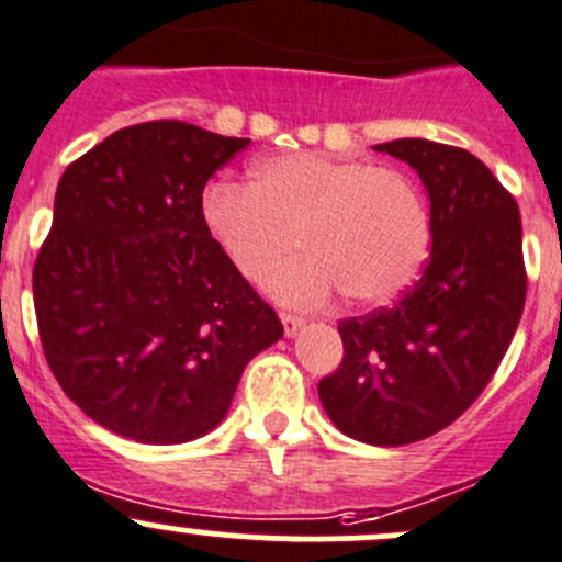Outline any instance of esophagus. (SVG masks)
Segmentation results:
<instances>
[{"instance_id":"34e87169","label":"esophagus","mask_w":562,"mask_h":562,"mask_svg":"<svg viewBox=\"0 0 562 562\" xmlns=\"http://www.w3.org/2000/svg\"><path fill=\"white\" fill-rule=\"evenodd\" d=\"M280 321H282V326H285L288 337H293V334H296L299 328H302L304 323H307L302 315H293V313H280Z\"/></svg>"}]
</instances>
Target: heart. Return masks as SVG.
<instances>
[{
    "mask_svg": "<svg viewBox=\"0 0 562 562\" xmlns=\"http://www.w3.org/2000/svg\"><path fill=\"white\" fill-rule=\"evenodd\" d=\"M203 225L236 274L269 280L299 247L302 260L274 280L293 304L342 291L353 304H386L418 277L429 252V209L396 168L326 155L266 157L247 187L217 181L203 192Z\"/></svg>",
    "mask_w": 562,
    "mask_h": 562,
    "instance_id": "obj_1",
    "label": "heart"
}]
</instances>
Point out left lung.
<instances>
[{
  "instance_id": "obj_1",
  "label": "left lung",
  "mask_w": 562,
  "mask_h": 562,
  "mask_svg": "<svg viewBox=\"0 0 562 562\" xmlns=\"http://www.w3.org/2000/svg\"><path fill=\"white\" fill-rule=\"evenodd\" d=\"M372 149L427 187L432 252L400 302L339 321L345 356L317 394L348 438L405 446L457 422L501 367L525 310L522 217L459 146L400 138Z\"/></svg>"
}]
</instances>
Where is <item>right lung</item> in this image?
<instances>
[{"mask_svg": "<svg viewBox=\"0 0 562 562\" xmlns=\"http://www.w3.org/2000/svg\"><path fill=\"white\" fill-rule=\"evenodd\" d=\"M247 144L160 119L61 173L32 271L40 342L61 391L122 438L212 432L249 359L282 337L203 225V187Z\"/></svg>", "mask_w": 562, "mask_h": 562, "instance_id": "add662e5", "label": "right lung"}]
</instances>
